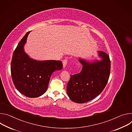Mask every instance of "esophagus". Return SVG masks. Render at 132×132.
I'll use <instances>...</instances> for the list:
<instances>
[{"mask_svg":"<svg viewBox=\"0 0 132 132\" xmlns=\"http://www.w3.org/2000/svg\"><path fill=\"white\" fill-rule=\"evenodd\" d=\"M67 62H68V61H67V60H64L63 61V62H62V63H63V68H64L66 65H67Z\"/></svg>","mask_w":132,"mask_h":132,"instance_id":"34e87169","label":"esophagus"}]
</instances>
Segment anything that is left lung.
I'll return each instance as SVG.
<instances>
[{"label": "left lung", "instance_id": "8db88e82", "mask_svg": "<svg viewBox=\"0 0 132 132\" xmlns=\"http://www.w3.org/2000/svg\"><path fill=\"white\" fill-rule=\"evenodd\" d=\"M100 61L89 62L82 59L79 60L82 64L81 71L78 74L71 75L67 86V93L74 102L84 103L99 95L105 87L109 79L111 61L109 55L98 51Z\"/></svg>", "mask_w": 132, "mask_h": 132}]
</instances>
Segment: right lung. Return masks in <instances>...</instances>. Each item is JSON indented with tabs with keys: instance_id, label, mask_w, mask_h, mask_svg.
<instances>
[{
	"instance_id": "right-lung-1",
	"label": "right lung",
	"mask_w": 132,
	"mask_h": 132,
	"mask_svg": "<svg viewBox=\"0 0 132 132\" xmlns=\"http://www.w3.org/2000/svg\"><path fill=\"white\" fill-rule=\"evenodd\" d=\"M30 32L24 35L14 51L11 73L14 85L21 94L38 97L46 92L52 73L61 70L63 64L61 61H37L29 57L23 47Z\"/></svg>"
}]
</instances>
